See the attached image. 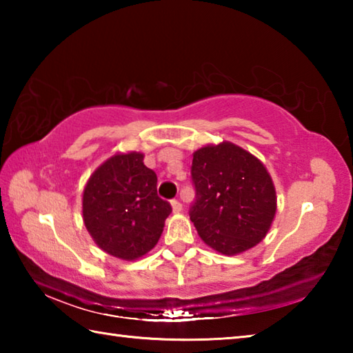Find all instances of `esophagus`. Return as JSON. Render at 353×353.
<instances>
[{"label": "esophagus", "instance_id": "1", "mask_svg": "<svg viewBox=\"0 0 353 353\" xmlns=\"http://www.w3.org/2000/svg\"><path fill=\"white\" fill-rule=\"evenodd\" d=\"M171 208H172V213H181L182 212V204L179 201H171Z\"/></svg>", "mask_w": 353, "mask_h": 353}]
</instances>
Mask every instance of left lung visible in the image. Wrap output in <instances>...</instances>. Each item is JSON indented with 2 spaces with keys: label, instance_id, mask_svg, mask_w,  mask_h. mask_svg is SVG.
<instances>
[{
  "label": "left lung",
  "instance_id": "obj_1",
  "mask_svg": "<svg viewBox=\"0 0 353 353\" xmlns=\"http://www.w3.org/2000/svg\"><path fill=\"white\" fill-rule=\"evenodd\" d=\"M196 202L190 219L207 246L238 255L256 246L277 212L276 187L261 160L230 141L193 152Z\"/></svg>",
  "mask_w": 353,
  "mask_h": 353
}]
</instances>
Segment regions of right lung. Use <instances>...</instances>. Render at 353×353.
I'll use <instances>...</instances> for the list:
<instances>
[{
  "label": "right lung",
  "instance_id": "1",
  "mask_svg": "<svg viewBox=\"0 0 353 353\" xmlns=\"http://www.w3.org/2000/svg\"><path fill=\"white\" fill-rule=\"evenodd\" d=\"M145 154L117 152L88 177L82 194V219L99 249L134 261L162 235L171 213L157 196V176L143 163Z\"/></svg>",
  "mask_w": 353,
  "mask_h": 353
}]
</instances>
